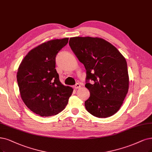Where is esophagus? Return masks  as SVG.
I'll list each match as a JSON object with an SVG mask.
<instances>
[{"instance_id":"34e87169","label":"esophagus","mask_w":152,"mask_h":152,"mask_svg":"<svg viewBox=\"0 0 152 152\" xmlns=\"http://www.w3.org/2000/svg\"><path fill=\"white\" fill-rule=\"evenodd\" d=\"M80 87H81V85H80L79 83H76V85H75V86H74L75 89H78V88H80Z\"/></svg>"}]
</instances>
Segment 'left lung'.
<instances>
[{
  "instance_id": "1",
  "label": "left lung",
  "mask_w": 152,
  "mask_h": 152,
  "mask_svg": "<svg viewBox=\"0 0 152 152\" xmlns=\"http://www.w3.org/2000/svg\"><path fill=\"white\" fill-rule=\"evenodd\" d=\"M69 44L86 70L85 87L90 96L86 110L98 118L115 114L121 106L129 88L125 58L114 46L99 37H71ZM91 79V84L87 81Z\"/></svg>"
}]
</instances>
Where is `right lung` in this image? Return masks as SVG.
<instances>
[{"label": "right lung", "mask_w": 152, "mask_h": 152, "mask_svg": "<svg viewBox=\"0 0 152 152\" xmlns=\"http://www.w3.org/2000/svg\"><path fill=\"white\" fill-rule=\"evenodd\" d=\"M69 38L44 42L27 53L17 73L21 98L27 107L41 116L63 111L73 89L62 84L55 69L56 56Z\"/></svg>", "instance_id": "1"}]
</instances>
